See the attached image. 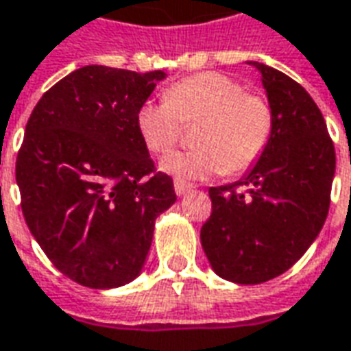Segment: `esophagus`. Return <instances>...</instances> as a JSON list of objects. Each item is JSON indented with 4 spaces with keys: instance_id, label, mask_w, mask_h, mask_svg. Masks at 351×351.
<instances>
[{
    "instance_id": "1",
    "label": "esophagus",
    "mask_w": 351,
    "mask_h": 351,
    "mask_svg": "<svg viewBox=\"0 0 351 351\" xmlns=\"http://www.w3.org/2000/svg\"><path fill=\"white\" fill-rule=\"evenodd\" d=\"M173 189H176V195L178 196H185L187 193L193 191V185L187 183V181H181V180H176L173 181Z\"/></svg>"
}]
</instances>
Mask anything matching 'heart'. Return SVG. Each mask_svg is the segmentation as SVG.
<instances>
[{
    "label": "heart",
    "instance_id": "b5f03b06",
    "mask_svg": "<svg viewBox=\"0 0 351 351\" xmlns=\"http://www.w3.org/2000/svg\"><path fill=\"white\" fill-rule=\"evenodd\" d=\"M196 121H202L195 138L198 149L170 153L160 160V170L181 181L250 170L265 153L274 126L267 98L245 92L240 81L219 71L170 84L162 100L141 104L136 115L141 140L156 155L176 145L181 123Z\"/></svg>",
    "mask_w": 351,
    "mask_h": 351
}]
</instances>
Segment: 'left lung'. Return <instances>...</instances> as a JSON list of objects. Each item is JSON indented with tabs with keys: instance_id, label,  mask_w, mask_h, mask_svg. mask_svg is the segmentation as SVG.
Here are the masks:
<instances>
[{
	"instance_id": "left-lung-1",
	"label": "left lung",
	"mask_w": 351,
	"mask_h": 351,
	"mask_svg": "<svg viewBox=\"0 0 351 351\" xmlns=\"http://www.w3.org/2000/svg\"><path fill=\"white\" fill-rule=\"evenodd\" d=\"M259 69L274 126L265 153L242 180L211 187L200 230L213 272L255 285L289 270L327 219L337 168L335 145L312 96L282 71Z\"/></svg>"
}]
</instances>
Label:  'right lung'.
I'll return each mask as SVG.
<instances>
[{
    "instance_id": "obj_1",
    "label": "right lung",
    "mask_w": 351,
    "mask_h": 351,
    "mask_svg": "<svg viewBox=\"0 0 351 351\" xmlns=\"http://www.w3.org/2000/svg\"><path fill=\"white\" fill-rule=\"evenodd\" d=\"M164 71L84 66L45 92L16 156L22 213L45 255L92 289L140 276L156 217L176 202L136 115Z\"/></svg>"
}]
</instances>
